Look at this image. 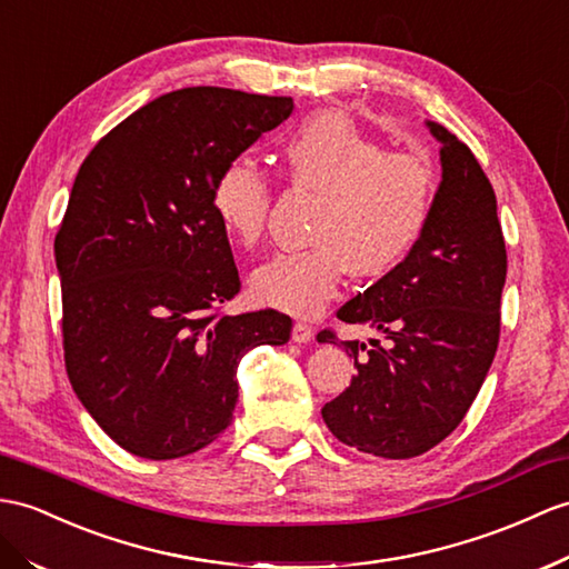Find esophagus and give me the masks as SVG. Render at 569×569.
<instances>
[{
	"instance_id": "esophagus-1",
	"label": "esophagus",
	"mask_w": 569,
	"mask_h": 569,
	"mask_svg": "<svg viewBox=\"0 0 569 569\" xmlns=\"http://www.w3.org/2000/svg\"><path fill=\"white\" fill-rule=\"evenodd\" d=\"M313 336H316V332L309 323H301V321L295 323V328H292V340L295 342H311Z\"/></svg>"
}]
</instances>
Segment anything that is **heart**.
I'll use <instances>...</instances> for the list:
<instances>
[{"label": "heart", "mask_w": 569, "mask_h": 569, "mask_svg": "<svg viewBox=\"0 0 569 569\" xmlns=\"http://www.w3.org/2000/svg\"><path fill=\"white\" fill-rule=\"evenodd\" d=\"M297 190L321 196L311 248L280 253L251 274V297L277 311L316 316L336 299L345 274L381 280L420 243L437 196L435 163L415 151H389L338 110L318 113L282 149ZM272 183L251 159L219 171L212 210L229 237L251 248L268 227Z\"/></svg>", "instance_id": "b5f03b06"}]
</instances>
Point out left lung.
<instances>
[{
    "label": "left lung",
    "instance_id": "1",
    "mask_svg": "<svg viewBox=\"0 0 569 569\" xmlns=\"http://www.w3.org/2000/svg\"><path fill=\"white\" fill-rule=\"evenodd\" d=\"M441 144V183L420 243L391 274L338 311L381 340H340L357 377L323 406L342 445L412 459L447 439L473 403L500 342L507 248L497 200L459 137L427 120ZM318 342L338 345L332 330Z\"/></svg>",
    "mask_w": 569,
    "mask_h": 569
}]
</instances>
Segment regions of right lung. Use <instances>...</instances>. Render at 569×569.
I'll use <instances>...</instances> for the list:
<instances>
[{
	"mask_svg": "<svg viewBox=\"0 0 569 569\" xmlns=\"http://www.w3.org/2000/svg\"><path fill=\"white\" fill-rule=\"evenodd\" d=\"M292 110L287 96L178 89L81 163L54 237L64 367L124 451L166 461L212 445L237 408L241 357L289 340L280 311H221L241 282L212 188Z\"/></svg>",
	"mask_w": 569,
	"mask_h": 569,
	"instance_id": "obj_1",
	"label": "right lung"
}]
</instances>
